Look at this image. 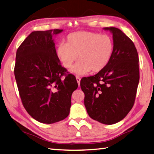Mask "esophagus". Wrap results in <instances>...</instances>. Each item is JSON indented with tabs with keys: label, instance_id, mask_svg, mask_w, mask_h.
I'll use <instances>...</instances> for the list:
<instances>
[{
	"label": "esophagus",
	"instance_id": "esophagus-1",
	"mask_svg": "<svg viewBox=\"0 0 154 154\" xmlns=\"http://www.w3.org/2000/svg\"><path fill=\"white\" fill-rule=\"evenodd\" d=\"M76 80H77V82H78V85L80 86V78L79 76H76Z\"/></svg>",
	"mask_w": 154,
	"mask_h": 154
}]
</instances>
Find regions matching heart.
<instances>
[{
    "mask_svg": "<svg viewBox=\"0 0 154 154\" xmlns=\"http://www.w3.org/2000/svg\"><path fill=\"white\" fill-rule=\"evenodd\" d=\"M113 49L114 43L108 35L78 31L69 34L66 44L62 43L58 46L57 56L66 69L70 68L78 59L80 62L71 72L84 75L91 70L99 72L105 68L111 59Z\"/></svg>",
    "mask_w": 154,
    "mask_h": 154,
    "instance_id": "b5f03b06",
    "label": "heart"
}]
</instances>
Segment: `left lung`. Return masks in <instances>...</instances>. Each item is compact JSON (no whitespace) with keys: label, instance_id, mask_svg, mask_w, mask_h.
<instances>
[{"label":"left lung","instance_id":"8db88e82","mask_svg":"<svg viewBox=\"0 0 154 154\" xmlns=\"http://www.w3.org/2000/svg\"><path fill=\"white\" fill-rule=\"evenodd\" d=\"M112 34V56L106 67L83 78L80 87L90 117L105 125L126 117L134 104L140 80L139 57L134 43L119 29L104 27Z\"/></svg>","mask_w":154,"mask_h":154}]
</instances>
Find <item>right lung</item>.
<instances>
[{
  "instance_id": "obj_1",
  "label": "right lung",
  "mask_w": 154,
  "mask_h": 154,
  "mask_svg": "<svg viewBox=\"0 0 154 154\" xmlns=\"http://www.w3.org/2000/svg\"><path fill=\"white\" fill-rule=\"evenodd\" d=\"M63 29L33 31L17 49L14 76L23 106L34 119L51 124L68 116L76 78L66 74L53 37ZM65 75L63 81L61 77Z\"/></svg>"
}]
</instances>
